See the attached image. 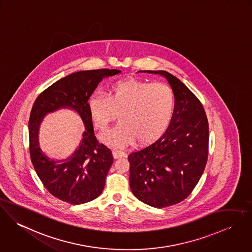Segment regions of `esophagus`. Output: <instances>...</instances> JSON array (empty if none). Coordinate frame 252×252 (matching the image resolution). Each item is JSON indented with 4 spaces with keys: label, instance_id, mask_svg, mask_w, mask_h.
Masks as SVG:
<instances>
[{
    "label": "esophagus",
    "instance_id": "esophagus-1",
    "mask_svg": "<svg viewBox=\"0 0 252 252\" xmlns=\"http://www.w3.org/2000/svg\"><path fill=\"white\" fill-rule=\"evenodd\" d=\"M113 157H114V158L117 159V158H126V153H124V152L114 150V151H113Z\"/></svg>",
    "mask_w": 252,
    "mask_h": 252
}]
</instances>
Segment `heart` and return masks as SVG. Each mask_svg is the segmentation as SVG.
Instances as JSON below:
<instances>
[{
	"mask_svg": "<svg viewBox=\"0 0 252 252\" xmlns=\"http://www.w3.org/2000/svg\"><path fill=\"white\" fill-rule=\"evenodd\" d=\"M87 106L94 127L100 131L108 128L118 113L120 122L100 140L120 149L136 139L150 143L159 138L172 122L176 100L168 85L128 78L111 85L106 96L92 94Z\"/></svg>",
	"mask_w": 252,
	"mask_h": 252,
	"instance_id": "heart-1",
	"label": "heart"
}]
</instances>
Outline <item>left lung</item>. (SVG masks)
I'll return each mask as SVG.
<instances>
[{
  "mask_svg": "<svg viewBox=\"0 0 252 252\" xmlns=\"http://www.w3.org/2000/svg\"><path fill=\"white\" fill-rule=\"evenodd\" d=\"M158 74L170 85L176 100L172 122L159 139L128 156L129 186L141 202L165 208L191 193L208 158L209 125L195 94L165 70H140Z\"/></svg>",
  "mask_w": 252,
  "mask_h": 252,
  "instance_id": "1",
  "label": "left lung"
}]
</instances>
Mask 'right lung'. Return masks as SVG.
Segmentation results:
<instances>
[{
  "mask_svg": "<svg viewBox=\"0 0 252 252\" xmlns=\"http://www.w3.org/2000/svg\"><path fill=\"white\" fill-rule=\"evenodd\" d=\"M119 69L81 70L71 73L44 90L35 99L29 120L30 155L33 168L46 188L58 199L73 205L90 202L101 194L113 163L111 151L94 136L87 102L104 78ZM61 109L78 113L85 130L78 149L64 160L49 158L40 148L39 128L44 117Z\"/></svg>",
  "mask_w": 252,
  "mask_h": 252,
  "instance_id": "add662e5",
  "label": "right lung"
}]
</instances>
